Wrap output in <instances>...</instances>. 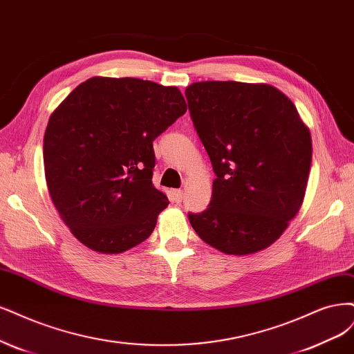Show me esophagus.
Listing matches in <instances>:
<instances>
[{
	"mask_svg": "<svg viewBox=\"0 0 354 354\" xmlns=\"http://www.w3.org/2000/svg\"><path fill=\"white\" fill-rule=\"evenodd\" d=\"M173 194H174V199H176L177 203L181 202V199H183V190H174Z\"/></svg>",
	"mask_w": 354,
	"mask_h": 354,
	"instance_id": "obj_1",
	"label": "esophagus"
}]
</instances>
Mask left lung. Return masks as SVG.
I'll return each instance as SVG.
<instances>
[{"label":"left lung","instance_id":"1","mask_svg":"<svg viewBox=\"0 0 354 354\" xmlns=\"http://www.w3.org/2000/svg\"><path fill=\"white\" fill-rule=\"evenodd\" d=\"M186 98L216 176L208 208L189 214L193 230L227 254L266 249L303 203L309 129L290 98L266 83L196 82Z\"/></svg>","mask_w":354,"mask_h":354}]
</instances>
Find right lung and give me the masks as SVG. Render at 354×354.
<instances>
[{"label":"right lung","mask_w":354,"mask_h":354,"mask_svg":"<svg viewBox=\"0 0 354 354\" xmlns=\"http://www.w3.org/2000/svg\"><path fill=\"white\" fill-rule=\"evenodd\" d=\"M187 111L176 86L92 77L51 114L44 136L46 186L80 243L106 254L148 239L168 198L152 185V142Z\"/></svg>","instance_id":"1"}]
</instances>
